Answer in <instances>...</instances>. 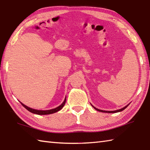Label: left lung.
Listing matches in <instances>:
<instances>
[{
    "label": "left lung",
    "mask_w": 150,
    "mask_h": 150,
    "mask_svg": "<svg viewBox=\"0 0 150 150\" xmlns=\"http://www.w3.org/2000/svg\"><path fill=\"white\" fill-rule=\"evenodd\" d=\"M129 105H126V106H125L124 108H122V109H118V110H116V111H103V110H100V109H97V108H94V106H93V108L95 109L96 110H97V111H100V112H109V113H115V112H120V111H123V110H124L125 109H126L127 107Z\"/></svg>",
    "instance_id": "1"
}]
</instances>
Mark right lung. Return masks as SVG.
<instances>
[{
    "label": "right lung",
    "instance_id": "right-lung-1",
    "mask_svg": "<svg viewBox=\"0 0 150 150\" xmlns=\"http://www.w3.org/2000/svg\"><path fill=\"white\" fill-rule=\"evenodd\" d=\"M65 102H66V98L64 100V102L62 103V105H60L59 106H58L57 108H55V109H50V110H47V111H42V110H36V109H32L30 108H28V107H27L26 105H25L23 103H21L22 105L24 107V108H25L28 111H29L30 112H32V113H34V114H37V115H50V114H52L54 113V112H56L57 111H59V110L62 109L63 106L65 105Z\"/></svg>",
    "mask_w": 150,
    "mask_h": 150
}]
</instances>
